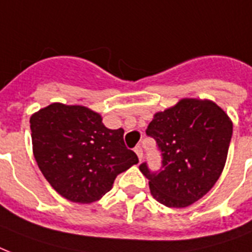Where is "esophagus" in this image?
<instances>
[{
	"label": "esophagus",
	"instance_id": "esophagus-1",
	"mask_svg": "<svg viewBox=\"0 0 252 252\" xmlns=\"http://www.w3.org/2000/svg\"><path fill=\"white\" fill-rule=\"evenodd\" d=\"M134 151H135V154L138 155V159H139V161L142 160V158H143V150H142V147H140V146H136Z\"/></svg>",
	"mask_w": 252,
	"mask_h": 252
}]
</instances>
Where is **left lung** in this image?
I'll return each instance as SVG.
<instances>
[{
	"instance_id": "left-lung-1",
	"label": "left lung",
	"mask_w": 252,
	"mask_h": 252,
	"mask_svg": "<svg viewBox=\"0 0 252 252\" xmlns=\"http://www.w3.org/2000/svg\"><path fill=\"white\" fill-rule=\"evenodd\" d=\"M147 135L161 151L160 172H140L151 194L168 208H187L204 197L221 176L233 135L227 113L210 99L183 98L154 114Z\"/></svg>"
}]
</instances>
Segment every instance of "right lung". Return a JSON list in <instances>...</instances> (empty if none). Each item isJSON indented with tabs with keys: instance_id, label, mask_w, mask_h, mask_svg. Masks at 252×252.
I'll return each instance as SVG.
<instances>
[{
	"instance_id": "right-lung-1",
	"label": "right lung",
	"mask_w": 252,
	"mask_h": 252,
	"mask_svg": "<svg viewBox=\"0 0 252 252\" xmlns=\"http://www.w3.org/2000/svg\"><path fill=\"white\" fill-rule=\"evenodd\" d=\"M30 128L39 169L72 202L99 200L121 172L138 163L125 146L124 128H108L87 106L54 102L30 117Z\"/></svg>"
}]
</instances>
